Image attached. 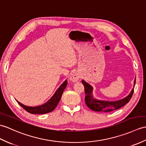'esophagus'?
I'll list each match as a JSON object with an SVG mask.
<instances>
[{
  "mask_svg": "<svg viewBox=\"0 0 146 146\" xmlns=\"http://www.w3.org/2000/svg\"><path fill=\"white\" fill-rule=\"evenodd\" d=\"M80 74L78 73H73L70 77V80L73 81V82H76L80 79Z\"/></svg>",
  "mask_w": 146,
  "mask_h": 146,
  "instance_id": "obj_1",
  "label": "esophagus"
}]
</instances>
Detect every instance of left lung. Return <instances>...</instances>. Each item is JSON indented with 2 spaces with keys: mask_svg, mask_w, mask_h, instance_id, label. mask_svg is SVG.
Listing matches in <instances>:
<instances>
[{
  "mask_svg": "<svg viewBox=\"0 0 146 146\" xmlns=\"http://www.w3.org/2000/svg\"><path fill=\"white\" fill-rule=\"evenodd\" d=\"M84 87V92H85V103L90 109L94 111L98 112H111L124 106L130 101L131 98L134 93V88L135 84V78L134 81V86L132 89L131 93L128 95L123 99L109 101L105 100H100L94 98L93 94V88L89 83H86L84 80L81 81Z\"/></svg>",
  "mask_w": 146,
  "mask_h": 146,
  "instance_id": "1",
  "label": "left lung"
}]
</instances>
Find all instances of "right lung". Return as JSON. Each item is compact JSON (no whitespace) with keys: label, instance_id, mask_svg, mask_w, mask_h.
I'll return each mask as SVG.
<instances>
[{"label":"right lung","instance_id":"add662e5","mask_svg":"<svg viewBox=\"0 0 146 146\" xmlns=\"http://www.w3.org/2000/svg\"><path fill=\"white\" fill-rule=\"evenodd\" d=\"M67 86V80H66L64 82L61 84V86L56 90L55 94H53V96L50 99L46 102L45 103L43 104L40 106H28L22 104L21 103L17 101L20 106H21L23 109L26 110L27 112L31 114H43L46 113H48L53 111L55 109V108L58 104L59 101L62 98V94L64 90L66 88Z\"/></svg>","mask_w":146,"mask_h":146}]
</instances>
